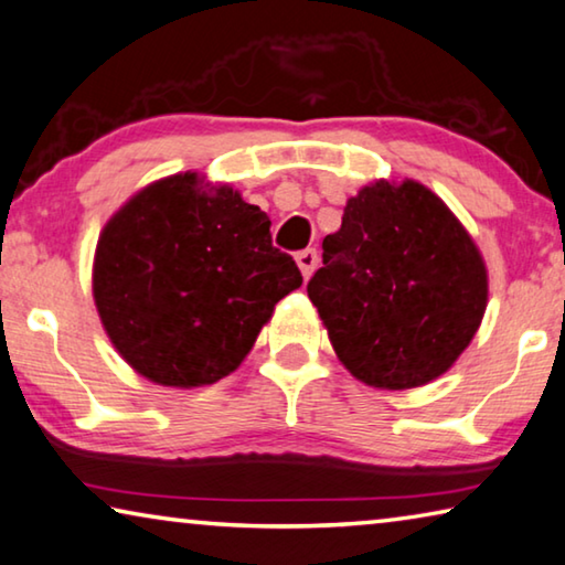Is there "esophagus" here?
Here are the masks:
<instances>
[{
    "label": "esophagus",
    "mask_w": 565,
    "mask_h": 565,
    "mask_svg": "<svg viewBox=\"0 0 565 565\" xmlns=\"http://www.w3.org/2000/svg\"><path fill=\"white\" fill-rule=\"evenodd\" d=\"M317 264H319V256H317L315 248H303V250H299V254H297V266H299V271H301L303 279H309V276L315 274Z\"/></svg>",
    "instance_id": "1"
}]
</instances>
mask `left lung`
Returning a JSON list of instances; mask_svg holds the SVG:
<instances>
[{"mask_svg": "<svg viewBox=\"0 0 565 565\" xmlns=\"http://www.w3.org/2000/svg\"><path fill=\"white\" fill-rule=\"evenodd\" d=\"M321 248L309 299L339 362L370 387L399 392L443 377L480 329L486 258L427 185H364Z\"/></svg>", "mask_w": 565, "mask_h": 565, "instance_id": "left-lung-1", "label": "left lung"}]
</instances>
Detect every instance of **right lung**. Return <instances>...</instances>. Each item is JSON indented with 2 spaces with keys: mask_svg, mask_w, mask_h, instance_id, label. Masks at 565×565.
<instances>
[{
  "mask_svg": "<svg viewBox=\"0 0 565 565\" xmlns=\"http://www.w3.org/2000/svg\"><path fill=\"white\" fill-rule=\"evenodd\" d=\"M271 221L228 183L166 175L130 195L97 238L93 299L118 354L163 387L238 370L286 294L301 286Z\"/></svg>",
  "mask_w": 565,
  "mask_h": 565,
  "instance_id": "right-lung-1",
  "label": "right lung"
}]
</instances>
